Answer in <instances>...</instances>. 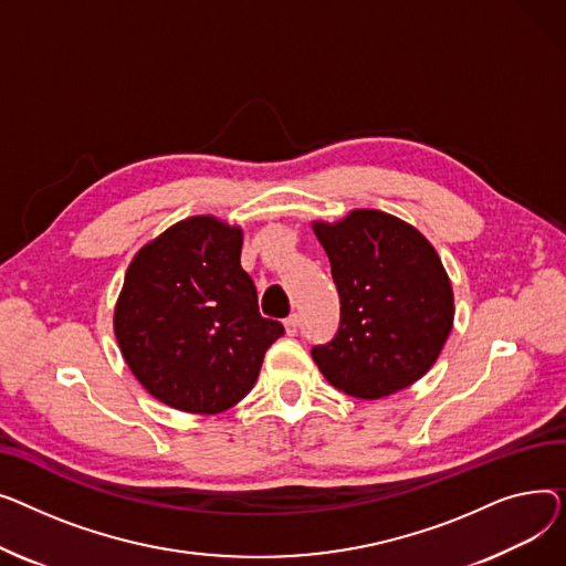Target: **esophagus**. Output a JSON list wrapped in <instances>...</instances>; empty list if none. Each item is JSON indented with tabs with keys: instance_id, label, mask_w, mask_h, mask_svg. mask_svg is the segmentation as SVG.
<instances>
[{
	"instance_id": "esophagus-1",
	"label": "esophagus",
	"mask_w": 566,
	"mask_h": 566,
	"mask_svg": "<svg viewBox=\"0 0 566 566\" xmlns=\"http://www.w3.org/2000/svg\"><path fill=\"white\" fill-rule=\"evenodd\" d=\"M283 326H285V334H287V336H294L296 331H298V315H290V317L283 322Z\"/></svg>"
}]
</instances>
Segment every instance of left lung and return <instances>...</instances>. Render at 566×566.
I'll list each match as a JSON object with an SVG mask.
<instances>
[{
    "label": "left lung",
    "instance_id": "left-lung-1",
    "mask_svg": "<svg viewBox=\"0 0 566 566\" xmlns=\"http://www.w3.org/2000/svg\"><path fill=\"white\" fill-rule=\"evenodd\" d=\"M340 296L334 340L313 347L331 386L379 400L418 381L437 363L454 319L443 262L407 221L354 210L313 223Z\"/></svg>",
    "mask_w": 566,
    "mask_h": 566
}]
</instances>
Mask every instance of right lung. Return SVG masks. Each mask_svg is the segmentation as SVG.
I'll use <instances>...</instances> for the list:
<instances>
[{
  "instance_id": "add662e5",
  "label": "right lung",
  "mask_w": 566,
  "mask_h": 566,
  "mask_svg": "<svg viewBox=\"0 0 566 566\" xmlns=\"http://www.w3.org/2000/svg\"><path fill=\"white\" fill-rule=\"evenodd\" d=\"M242 228L201 214L132 258L114 331L132 375L187 413H221L253 388L283 324L262 317L240 264Z\"/></svg>"
}]
</instances>
